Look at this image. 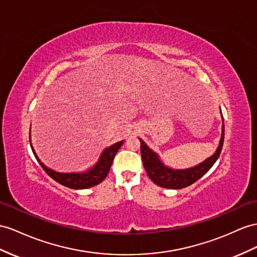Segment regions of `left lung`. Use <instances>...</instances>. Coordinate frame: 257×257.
Returning a JSON list of instances; mask_svg holds the SVG:
<instances>
[{"label":"left lung","mask_w":257,"mask_h":257,"mask_svg":"<svg viewBox=\"0 0 257 257\" xmlns=\"http://www.w3.org/2000/svg\"><path fill=\"white\" fill-rule=\"evenodd\" d=\"M39 113L41 115V119H43L44 116H48L47 115L48 111L44 108V105L41 107V110L39 111ZM29 139H30V147H31L32 152H34L35 157L39 162V164H40L41 167L44 169V172L47 173L52 179H54L56 182L61 183L62 186H65L70 189H76V190L88 189V188L97 186L98 183H101L105 178H106V176L111 166V163H113V160L115 157V154L117 153V151L119 150V148L122 144V142H117L113 144V146L105 148L102 151L100 156H98L97 161L93 164V165L90 166L85 170H81V172H74V173H60L50 168L49 166L45 165V164H43L40 159H39L36 150L31 143V133L29 134Z\"/></svg>","instance_id":"8db88e82"}]
</instances>
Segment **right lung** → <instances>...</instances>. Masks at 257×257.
Instances as JSON below:
<instances>
[{
    "label": "right lung",
    "mask_w": 257,
    "mask_h": 257,
    "mask_svg": "<svg viewBox=\"0 0 257 257\" xmlns=\"http://www.w3.org/2000/svg\"><path fill=\"white\" fill-rule=\"evenodd\" d=\"M140 142L143 166L153 182L162 188L182 189L191 186L192 183L199 180L212 168L220 154L223 144V135L221 134L219 146L212 156H209L208 159L197 164V165L187 169H174L165 166L161 161L159 154L151 150L142 139H140Z\"/></svg>",
    "instance_id": "1"
}]
</instances>
